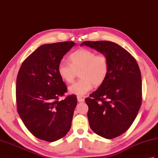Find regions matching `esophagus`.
Masks as SVG:
<instances>
[{
  "label": "esophagus",
  "instance_id": "34e87169",
  "mask_svg": "<svg viewBox=\"0 0 158 158\" xmlns=\"http://www.w3.org/2000/svg\"><path fill=\"white\" fill-rule=\"evenodd\" d=\"M77 100L79 102H83L84 101H85V100H84V99L81 96H77Z\"/></svg>",
  "mask_w": 158,
  "mask_h": 158
}]
</instances>
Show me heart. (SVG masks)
Instances as JSON below:
<instances>
[{
	"mask_svg": "<svg viewBox=\"0 0 158 158\" xmlns=\"http://www.w3.org/2000/svg\"><path fill=\"white\" fill-rule=\"evenodd\" d=\"M69 63L61 61L57 71L60 78L67 83L73 82L79 72L80 79L69 88V93L83 96L94 86L104 82L109 72V61L104 54H96L94 51L81 48L69 55Z\"/></svg>",
	"mask_w": 158,
	"mask_h": 158,
	"instance_id": "b5f03b06",
	"label": "heart"
}]
</instances>
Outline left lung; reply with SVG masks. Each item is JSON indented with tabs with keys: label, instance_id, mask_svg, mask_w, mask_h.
Returning <instances> with one entry per match:
<instances>
[{
	"label": "left lung",
	"instance_id": "obj_1",
	"mask_svg": "<svg viewBox=\"0 0 158 158\" xmlns=\"http://www.w3.org/2000/svg\"><path fill=\"white\" fill-rule=\"evenodd\" d=\"M83 45L106 55L110 66L104 82L85 99L90 128L104 138L117 137L129 129L140 109V69L135 58L114 42L85 41Z\"/></svg>",
	"mask_w": 158,
	"mask_h": 158
}]
</instances>
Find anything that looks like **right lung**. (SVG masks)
Returning <instances> with one entry per match:
<instances>
[{
  "instance_id": "obj_1",
  "label": "right lung",
  "mask_w": 158,
  "mask_h": 158,
  "mask_svg": "<svg viewBox=\"0 0 158 158\" xmlns=\"http://www.w3.org/2000/svg\"><path fill=\"white\" fill-rule=\"evenodd\" d=\"M75 45L69 41L40 46L23 62L18 73V114L29 132L41 140L57 141L71 129L77 100L73 94L59 100L67 87L57 68Z\"/></svg>"
}]
</instances>
